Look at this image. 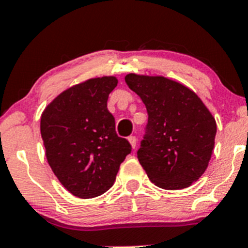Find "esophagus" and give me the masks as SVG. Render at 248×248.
Listing matches in <instances>:
<instances>
[{
	"label": "esophagus",
	"mask_w": 248,
	"mask_h": 248,
	"mask_svg": "<svg viewBox=\"0 0 248 248\" xmlns=\"http://www.w3.org/2000/svg\"><path fill=\"white\" fill-rule=\"evenodd\" d=\"M128 140H129V142H130V145L133 146L134 150H135L136 145H138V139H136V136H129Z\"/></svg>",
	"instance_id": "34e87169"
}]
</instances>
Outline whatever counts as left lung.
<instances>
[{
	"label": "left lung",
	"mask_w": 248,
	"mask_h": 248,
	"mask_svg": "<svg viewBox=\"0 0 248 248\" xmlns=\"http://www.w3.org/2000/svg\"><path fill=\"white\" fill-rule=\"evenodd\" d=\"M125 82L140 96L148 114L139 162L158 187H188L208 167L216 119L201 98L180 82L133 73Z\"/></svg>",
	"instance_id": "1"
}]
</instances>
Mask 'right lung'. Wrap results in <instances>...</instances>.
<instances>
[{
	"instance_id": "add662e5",
	"label": "right lung",
	"mask_w": 248,
	"mask_h": 248,
	"mask_svg": "<svg viewBox=\"0 0 248 248\" xmlns=\"http://www.w3.org/2000/svg\"><path fill=\"white\" fill-rule=\"evenodd\" d=\"M115 77L89 79L57 96L41 114L40 130L46 158L72 195L93 199L112 187L119 167L131 152L115 133L107 108Z\"/></svg>"
}]
</instances>
